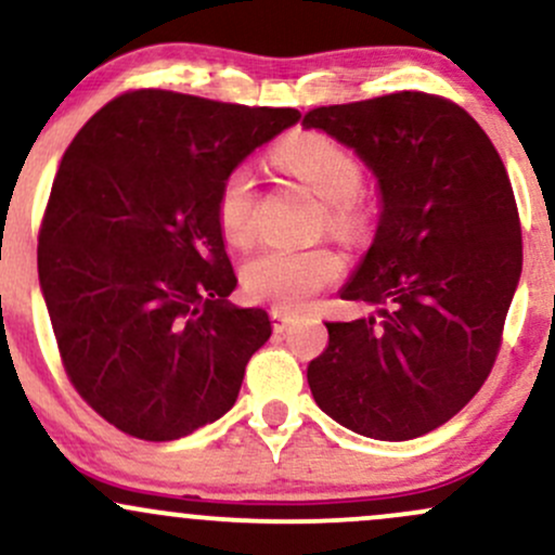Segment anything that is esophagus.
<instances>
[{
  "label": "esophagus",
  "instance_id": "1",
  "mask_svg": "<svg viewBox=\"0 0 555 555\" xmlns=\"http://www.w3.org/2000/svg\"><path fill=\"white\" fill-rule=\"evenodd\" d=\"M292 319H295V315L287 313V310H279V308L271 310V321H273V328H276V332H284V328L292 324Z\"/></svg>",
  "mask_w": 555,
  "mask_h": 555
}]
</instances>
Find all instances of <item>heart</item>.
<instances>
[{
  "label": "heart",
  "instance_id": "heart-1",
  "mask_svg": "<svg viewBox=\"0 0 555 555\" xmlns=\"http://www.w3.org/2000/svg\"><path fill=\"white\" fill-rule=\"evenodd\" d=\"M273 157L282 168L308 184L326 203V223L334 234L356 236L366 227L361 205L363 168L337 139L319 131L292 133ZM258 176L249 166H236L221 181L216 197V221L221 236L234 247H245L255 236ZM343 273V260L332 249L266 247L242 263L240 279L247 297L271 302L279 310L302 308L313 295L334 284Z\"/></svg>",
  "mask_w": 555,
  "mask_h": 555
}]
</instances>
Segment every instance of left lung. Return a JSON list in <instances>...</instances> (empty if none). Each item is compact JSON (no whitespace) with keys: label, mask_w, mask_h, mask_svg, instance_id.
Segmentation results:
<instances>
[{"label":"left lung","mask_w":555,"mask_h":555,"mask_svg":"<svg viewBox=\"0 0 555 555\" xmlns=\"http://www.w3.org/2000/svg\"><path fill=\"white\" fill-rule=\"evenodd\" d=\"M302 126L356 152L379 189L374 242L339 295L380 319L326 324L310 392L356 435L413 440L453 418L495 363L521 276L514 189L477 120L442 96L315 107Z\"/></svg>","instance_id":"left-lung-1"}]
</instances>
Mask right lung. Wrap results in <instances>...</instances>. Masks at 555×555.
Here are the masks:
<instances>
[{
	"label": "right lung",
	"mask_w": 555,
	"mask_h": 555,
	"mask_svg": "<svg viewBox=\"0 0 555 555\" xmlns=\"http://www.w3.org/2000/svg\"><path fill=\"white\" fill-rule=\"evenodd\" d=\"M297 120L292 107L139 89L65 150L39 234L41 295L73 387L126 435L179 440L236 403L271 319L229 302L216 197Z\"/></svg>",
	"instance_id": "add662e5"
}]
</instances>
